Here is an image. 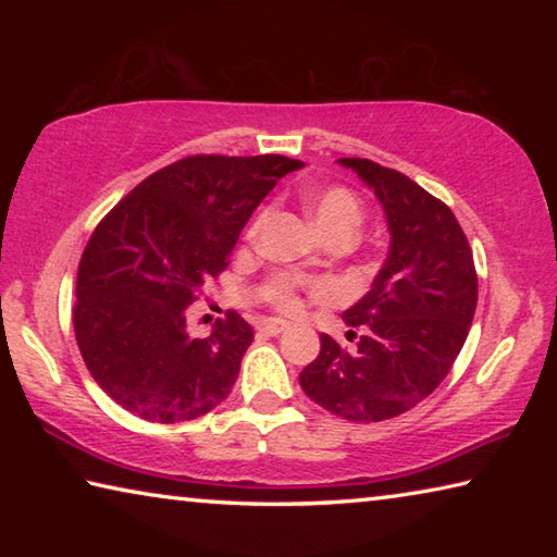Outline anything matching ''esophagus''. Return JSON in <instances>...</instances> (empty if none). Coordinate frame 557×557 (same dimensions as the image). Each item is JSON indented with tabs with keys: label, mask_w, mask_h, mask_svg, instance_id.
<instances>
[{
	"label": "esophagus",
	"mask_w": 557,
	"mask_h": 557,
	"mask_svg": "<svg viewBox=\"0 0 557 557\" xmlns=\"http://www.w3.org/2000/svg\"><path fill=\"white\" fill-rule=\"evenodd\" d=\"M256 329L260 334L265 336H277L287 329V322H282V319H260V322L256 324Z\"/></svg>",
	"instance_id": "34e87169"
}]
</instances>
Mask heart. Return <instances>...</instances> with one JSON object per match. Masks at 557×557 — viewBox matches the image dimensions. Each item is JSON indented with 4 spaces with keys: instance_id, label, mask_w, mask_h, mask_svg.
Masks as SVG:
<instances>
[{
    "instance_id": "b5f03b06",
    "label": "heart",
    "mask_w": 557,
    "mask_h": 557,
    "mask_svg": "<svg viewBox=\"0 0 557 557\" xmlns=\"http://www.w3.org/2000/svg\"><path fill=\"white\" fill-rule=\"evenodd\" d=\"M305 203L319 228H322L329 238H334V235H342V233L356 235L358 225H361V219H363L361 199H358L351 188H346V186L329 184V186L307 188ZM265 215H268V211H260L258 219L252 221V225L248 228L250 240L256 238L260 225L265 223ZM307 289L326 292L329 285L324 280L307 282L299 275H292V272H275V275L265 280V285H262V289H260V297L265 299L270 307H275L277 312L295 314V312H299L301 295H305Z\"/></svg>"
}]
</instances>
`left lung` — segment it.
<instances>
[{"label": "left lung", "mask_w": 557, "mask_h": 557, "mask_svg": "<svg viewBox=\"0 0 557 557\" xmlns=\"http://www.w3.org/2000/svg\"><path fill=\"white\" fill-rule=\"evenodd\" d=\"M344 166L383 203L391 250L369 295L346 309L342 348L322 334V351L299 385L324 410L354 422L398 418L445 381L476 312V268L455 213L395 169L344 157Z\"/></svg>", "instance_id": "left-lung-1"}]
</instances>
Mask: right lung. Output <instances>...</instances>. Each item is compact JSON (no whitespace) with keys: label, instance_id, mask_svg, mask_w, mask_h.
I'll return each instance as SVG.
<instances>
[{"label":"right lung","instance_id":"obj_1","mask_svg":"<svg viewBox=\"0 0 557 557\" xmlns=\"http://www.w3.org/2000/svg\"><path fill=\"white\" fill-rule=\"evenodd\" d=\"M299 159L191 154L149 174L83 250L73 329L112 400L149 422L196 420L228 398L252 326L228 309L211 336L186 334L188 305L228 268L258 203Z\"/></svg>","mask_w":557,"mask_h":557}]
</instances>
